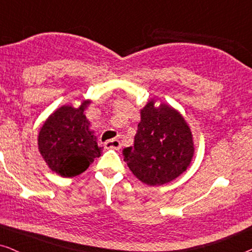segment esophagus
<instances>
[{
    "instance_id": "34e87169",
    "label": "esophagus",
    "mask_w": 252,
    "mask_h": 252,
    "mask_svg": "<svg viewBox=\"0 0 252 252\" xmlns=\"http://www.w3.org/2000/svg\"><path fill=\"white\" fill-rule=\"evenodd\" d=\"M104 147L106 149H115V150H119L120 147H122V143H120L119 140L117 139H112V140H109L106 141L104 143Z\"/></svg>"
}]
</instances>
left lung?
<instances>
[{"label":"left lung","mask_w":252,"mask_h":252,"mask_svg":"<svg viewBox=\"0 0 252 252\" xmlns=\"http://www.w3.org/2000/svg\"><path fill=\"white\" fill-rule=\"evenodd\" d=\"M151 98L141 109L134 146L124 159L140 181L161 186L173 181L190 165L195 147L190 127L178 110Z\"/></svg>","instance_id":"obj_1"}]
</instances>
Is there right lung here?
I'll return each instance as SVG.
<instances>
[{"mask_svg": "<svg viewBox=\"0 0 252 252\" xmlns=\"http://www.w3.org/2000/svg\"><path fill=\"white\" fill-rule=\"evenodd\" d=\"M91 99L80 106L62 105L46 119L37 136V147L48 167L58 175L72 178L81 174L95 158L101 156L94 132L89 129L85 109Z\"/></svg>", "mask_w": 252, "mask_h": 252, "instance_id": "add662e5", "label": "right lung"}]
</instances>
